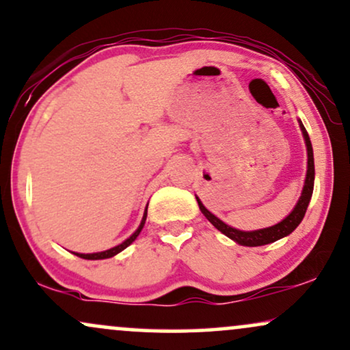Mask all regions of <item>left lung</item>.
<instances>
[{
	"instance_id": "obj_1",
	"label": "left lung",
	"mask_w": 350,
	"mask_h": 350,
	"mask_svg": "<svg viewBox=\"0 0 350 350\" xmlns=\"http://www.w3.org/2000/svg\"><path fill=\"white\" fill-rule=\"evenodd\" d=\"M299 126H301L304 142H306V148H307V174H306V180H304V186H302V193L299 201L296 202V206L289 215H286L283 220L278 221L276 225L267 226V228H260V230H252V231H243L238 228H233V226L226 225L225 221H221L219 217L212 214L208 208L201 202V199L196 196V201L199 204V208L206 219L211 221L212 225L215 226L217 230L221 231L225 236H228L230 239H233L234 243L241 244V246H247V247H256V246H264V244H270L278 241V239L284 238V236L291 234L294 230L297 228L299 224H301L304 215H306V211L308 207V202L312 199V193H314V181H315V164H314V149H312V143L310 138H308V133L306 130V126L302 125V122L299 120Z\"/></svg>"
}]
</instances>
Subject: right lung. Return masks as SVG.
<instances>
[{"mask_svg":"<svg viewBox=\"0 0 350 350\" xmlns=\"http://www.w3.org/2000/svg\"><path fill=\"white\" fill-rule=\"evenodd\" d=\"M146 215H148V206H146V208H144V214H143L142 224H139V226H138V228H136L135 233L131 234L130 238H126L124 243L117 244V246L111 247V249H107V251H101V252H93V254H80V252H74V254H75V256L81 257V258H86V260H101V258H109V257H114V256H117V254L122 252V251H124V249L129 247L130 244L133 243L136 238H138V234L142 233V230H143V226H144V221H146Z\"/></svg>","mask_w":350,"mask_h":350,"instance_id":"right-lung-1","label":"right lung"}]
</instances>
